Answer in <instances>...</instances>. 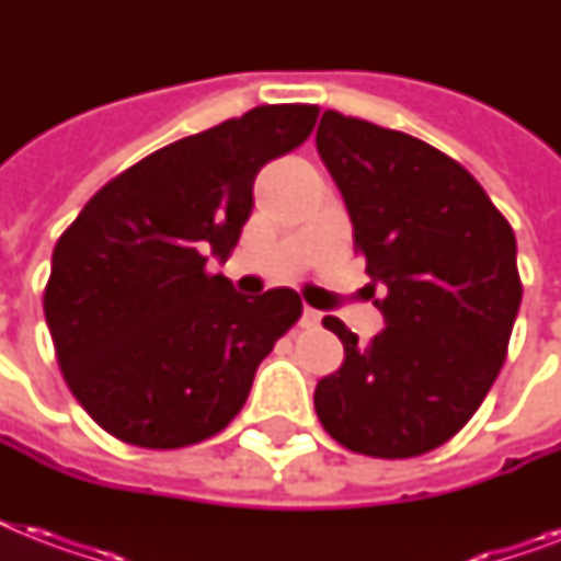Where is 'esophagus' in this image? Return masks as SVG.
Segmentation results:
<instances>
[{
    "label": "esophagus",
    "mask_w": 561,
    "mask_h": 561,
    "mask_svg": "<svg viewBox=\"0 0 561 561\" xmlns=\"http://www.w3.org/2000/svg\"><path fill=\"white\" fill-rule=\"evenodd\" d=\"M320 311H317V308H311V306H306L302 308V325H317L320 323Z\"/></svg>",
    "instance_id": "34e87169"
}]
</instances>
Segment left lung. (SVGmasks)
<instances>
[{
    "mask_svg": "<svg viewBox=\"0 0 561 561\" xmlns=\"http://www.w3.org/2000/svg\"><path fill=\"white\" fill-rule=\"evenodd\" d=\"M317 151L387 320L358 343L323 317L346 355L317 383V416L355 454L434 451L474 416L504 367L522 306L515 232L460 162L416 136L325 110Z\"/></svg>",
    "mask_w": 561,
    "mask_h": 561,
    "instance_id": "8db88e82",
    "label": "left lung"
}]
</instances>
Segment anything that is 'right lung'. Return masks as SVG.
I'll use <instances>...</instances> for the list:
<instances>
[{
	"instance_id": "1",
	"label": "right lung",
	"mask_w": 561,
	"mask_h": 561,
	"mask_svg": "<svg viewBox=\"0 0 561 561\" xmlns=\"http://www.w3.org/2000/svg\"><path fill=\"white\" fill-rule=\"evenodd\" d=\"M314 104H264L171 142L92 194L57 238L43 294L69 390L139 448L203 443L244 408L255 369L302 314L297 290L241 297L229 259L262 165L306 142Z\"/></svg>"
}]
</instances>
